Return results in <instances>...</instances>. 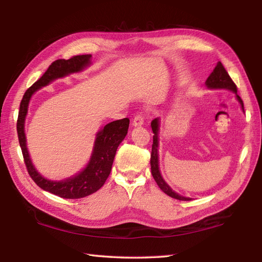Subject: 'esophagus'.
<instances>
[{"mask_svg":"<svg viewBox=\"0 0 262 262\" xmlns=\"http://www.w3.org/2000/svg\"><path fill=\"white\" fill-rule=\"evenodd\" d=\"M144 124V117L142 115H136L134 117V119H133V126L138 127V126H142Z\"/></svg>","mask_w":262,"mask_h":262,"instance_id":"34e87169","label":"esophagus"}]
</instances>
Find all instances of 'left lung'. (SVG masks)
Segmentation results:
<instances>
[{"instance_id":"left-lung-1","label":"left lung","mask_w":262,"mask_h":262,"mask_svg":"<svg viewBox=\"0 0 262 262\" xmlns=\"http://www.w3.org/2000/svg\"><path fill=\"white\" fill-rule=\"evenodd\" d=\"M206 86L208 89H226V90H231L235 93L237 101L240 102L242 109L243 108V101L240 98V96H237V89L235 83L232 81L230 77L229 73H227L226 70L224 69L223 64L221 62L217 63L215 66L214 71L211 72V74L208 76V79L205 82ZM151 127L153 130V145H152V153H151V171H152V176L154 178L155 182L158 183V186L160 187L161 190H162L164 193L168 194V196L176 198L178 200H191V198L188 197H183L181 194L174 192L172 190L171 187L166 183L162 176L160 173V169H159V153H158V147H159V128H160V118H155L151 122Z\"/></svg>"}]
</instances>
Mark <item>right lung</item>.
I'll return each mask as SVG.
<instances>
[{
  "instance_id": "1",
  "label": "right lung",
  "mask_w": 262,
  "mask_h": 262,
  "mask_svg": "<svg viewBox=\"0 0 262 262\" xmlns=\"http://www.w3.org/2000/svg\"><path fill=\"white\" fill-rule=\"evenodd\" d=\"M91 55H77L70 59H57L53 62L40 79L33 83L24 94L20 103L18 121H16V132H18L20 147L28 173L31 177V179L43 190L66 199L86 197L89 194L98 191L104 185L110 174L117 148L127 135L129 119L124 118L111 121L102 129H100L96 141H94L93 151L88 165L77 174L60 181L46 179L33 166L27 148L25 121L28 113V105H29L33 93L42 86L48 85L54 80L84 70L86 66L91 64Z\"/></svg>"
}]
</instances>
